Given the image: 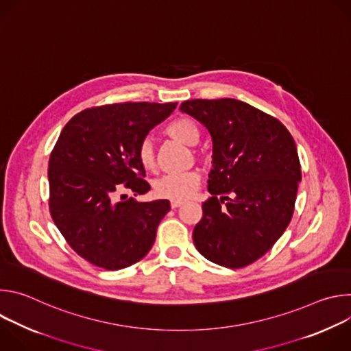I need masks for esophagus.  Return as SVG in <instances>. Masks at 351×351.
Here are the masks:
<instances>
[{
  "instance_id": "1",
  "label": "esophagus",
  "mask_w": 351,
  "mask_h": 351,
  "mask_svg": "<svg viewBox=\"0 0 351 351\" xmlns=\"http://www.w3.org/2000/svg\"><path fill=\"white\" fill-rule=\"evenodd\" d=\"M184 202H182V199H171V207L172 208H178L180 206H183Z\"/></svg>"
}]
</instances>
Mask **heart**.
<instances>
[{"label":"heart","instance_id":"heart-1","mask_svg":"<svg viewBox=\"0 0 351 351\" xmlns=\"http://www.w3.org/2000/svg\"><path fill=\"white\" fill-rule=\"evenodd\" d=\"M167 134L173 140H178L186 145H195L199 140L198 125L190 118H179L171 122L167 129ZM138 164L145 171H154L157 168V157L154 144L149 138H144L136 152ZM199 184V175L195 171L167 175L154 182V191L158 197L171 199L189 198Z\"/></svg>","mask_w":351,"mask_h":351}]
</instances>
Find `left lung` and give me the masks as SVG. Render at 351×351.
<instances>
[{
	"label": "left lung",
	"mask_w": 351,
	"mask_h": 351,
	"mask_svg": "<svg viewBox=\"0 0 351 351\" xmlns=\"http://www.w3.org/2000/svg\"><path fill=\"white\" fill-rule=\"evenodd\" d=\"M180 111L213 138L211 197L193 241L207 260L232 269L261 258L290 223L302 180L295 143L274 117L234 98L190 99Z\"/></svg>",
	"instance_id": "left-lung-1"
}]
</instances>
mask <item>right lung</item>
Here are the masks:
<instances>
[{
	"instance_id": "1",
	"label": "right lung",
	"mask_w": 351,
	"mask_h": 351,
	"mask_svg": "<svg viewBox=\"0 0 351 351\" xmlns=\"http://www.w3.org/2000/svg\"><path fill=\"white\" fill-rule=\"evenodd\" d=\"M178 103H119L87 108L62 129L48 162L49 214L75 252L108 271L130 267L153 247L168 199L138 203L149 184L138 144ZM121 198H119V195Z\"/></svg>"
}]
</instances>
